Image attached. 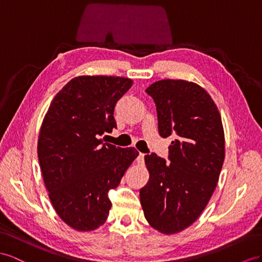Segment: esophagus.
<instances>
[{
	"label": "esophagus",
	"instance_id": "34e87169",
	"mask_svg": "<svg viewBox=\"0 0 262 262\" xmlns=\"http://www.w3.org/2000/svg\"><path fill=\"white\" fill-rule=\"evenodd\" d=\"M144 158H145V154L139 152V155L137 157V163L138 164H143L144 163Z\"/></svg>",
	"mask_w": 262,
	"mask_h": 262
}]
</instances>
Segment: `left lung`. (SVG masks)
Masks as SVG:
<instances>
[{"instance_id":"1","label":"left lung","mask_w":262,"mask_h":262,"mask_svg":"<svg viewBox=\"0 0 262 262\" xmlns=\"http://www.w3.org/2000/svg\"><path fill=\"white\" fill-rule=\"evenodd\" d=\"M146 93L156 104L159 135L176 139L170 163L145 156L149 180L140 204L152 228L173 234L195 223L212 196L225 159L224 127L216 104L196 83L162 79Z\"/></svg>"}]
</instances>
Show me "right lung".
<instances>
[{"mask_svg": "<svg viewBox=\"0 0 262 262\" xmlns=\"http://www.w3.org/2000/svg\"><path fill=\"white\" fill-rule=\"evenodd\" d=\"M133 85L119 76H78L59 91L43 119L37 156L49 197L65 224L92 231L108 217V191L138 156L99 137L116 127L114 108Z\"/></svg>", "mask_w": 262, "mask_h": 262, "instance_id": "add662e5", "label": "right lung"}]
</instances>
